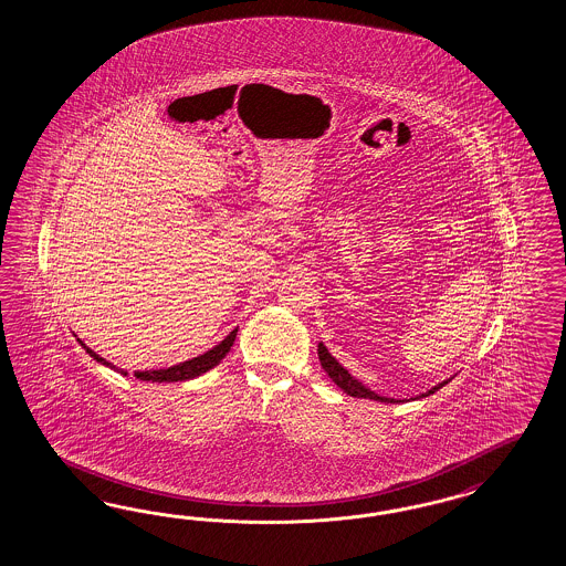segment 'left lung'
<instances>
[{
  "label": "left lung",
  "instance_id": "1",
  "mask_svg": "<svg viewBox=\"0 0 566 566\" xmlns=\"http://www.w3.org/2000/svg\"><path fill=\"white\" fill-rule=\"evenodd\" d=\"M317 355H319V360H322V367H324V371H326L327 376L332 377V381L344 390L348 396H355V398H369V400H379V402H402V400H396V398H386V396H377L376 392H371L369 388H365L363 384H360L359 379H355V377L350 376L346 369H344L343 365L338 363V360L334 359L329 353H327L326 346L324 344H319L317 346ZM444 384L448 381H442V384H438V386H433L429 392L421 396L433 395L436 390H440ZM419 396V398H421Z\"/></svg>",
  "mask_w": 566,
  "mask_h": 566
}]
</instances>
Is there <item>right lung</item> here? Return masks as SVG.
I'll return each mask as SVG.
<instances>
[{
  "label": "right lung",
  "mask_w": 566,
  "mask_h": 566,
  "mask_svg": "<svg viewBox=\"0 0 566 566\" xmlns=\"http://www.w3.org/2000/svg\"><path fill=\"white\" fill-rule=\"evenodd\" d=\"M237 332L239 329H232L226 338H223L222 343L218 344V346H213L211 350H207L206 355H199V357H195V359L185 360V363H180V365H174V367H168V369H155V371H135V377L137 379H143V381H185V379H192V377L201 376V374H206L209 371L211 367H216L220 360L228 355V350H230V346L234 344V338H237ZM78 343L83 344V340H78ZM85 346V344H83ZM86 353L93 357L95 360H99L103 365H107V367H112V369H116L112 363H107V360L102 359L97 353H93L91 348H86ZM126 376V371H122Z\"/></svg>",
  "instance_id": "obj_1"
}]
</instances>
